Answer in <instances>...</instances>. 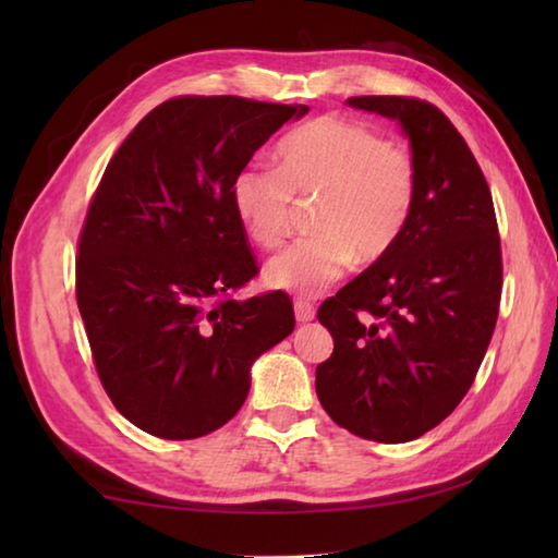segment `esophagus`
Returning <instances> with one entry per match:
<instances>
[{
    "label": "esophagus",
    "mask_w": 558,
    "mask_h": 558,
    "mask_svg": "<svg viewBox=\"0 0 558 558\" xmlns=\"http://www.w3.org/2000/svg\"><path fill=\"white\" fill-rule=\"evenodd\" d=\"M294 316H298L300 324H310V322H314L316 310H314L310 302L298 300V302H294Z\"/></svg>",
    "instance_id": "obj_1"
}]
</instances>
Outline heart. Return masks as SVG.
<instances>
[{
	"instance_id": "1",
	"label": "heart",
	"mask_w": 558,
	"mask_h": 558,
	"mask_svg": "<svg viewBox=\"0 0 558 558\" xmlns=\"http://www.w3.org/2000/svg\"><path fill=\"white\" fill-rule=\"evenodd\" d=\"M278 168L248 165L232 180V208L248 240L276 248L288 240L300 198L318 196L316 236L268 260L266 282L314 298L345 276L354 256L378 260L400 240L417 194L410 153L369 124L324 114L278 144Z\"/></svg>"
}]
</instances>
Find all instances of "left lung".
<instances>
[{
    "label": "left lung",
    "mask_w": 558,
    "mask_h": 558,
    "mask_svg": "<svg viewBox=\"0 0 558 558\" xmlns=\"http://www.w3.org/2000/svg\"><path fill=\"white\" fill-rule=\"evenodd\" d=\"M348 105L400 124L417 194L396 246L318 310L333 354L316 366V396L354 436L405 444L475 381L499 316V228L487 180L441 110L400 96Z\"/></svg>",
    "instance_id": "obj_1"
}]
</instances>
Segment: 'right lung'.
<instances>
[{
  "label": "right lung",
  "mask_w": 558,
  "mask_h": 558,
  "mask_svg": "<svg viewBox=\"0 0 558 558\" xmlns=\"http://www.w3.org/2000/svg\"><path fill=\"white\" fill-rule=\"evenodd\" d=\"M310 112L234 96L172 98L124 138L83 222L76 302L114 408L186 441L244 405L252 364L294 330L286 292L232 300L256 276L232 208L254 153Z\"/></svg>",
  "instance_id": "add662e5"
}]
</instances>
